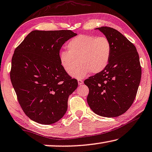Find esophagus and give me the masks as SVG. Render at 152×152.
I'll use <instances>...</instances> for the list:
<instances>
[{"mask_svg": "<svg viewBox=\"0 0 152 152\" xmlns=\"http://www.w3.org/2000/svg\"><path fill=\"white\" fill-rule=\"evenodd\" d=\"M78 84L79 85H82V84L83 83V80H81V79H78Z\"/></svg>", "mask_w": 152, "mask_h": 152, "instance_id": "obj_1", "label": "esophagus"}]
</instances>
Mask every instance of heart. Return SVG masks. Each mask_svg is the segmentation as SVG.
Listing matches in <instances>:
<instances>
[{
	"mask_svg": "<svg viewBox=\"0 0 152 152\" xmlns=\"http://www.w3.org/2000/svg\"><path fill=\"white\" fill-rule=\"evenodd\" d=\"M66 48L68 52L62 51L59 54L60 65L66 73L73 72L72 75L77 78L84 77L90 71L100 73L106 68L110 60L111 45L105 37L81 34L71 39ZM77 61L80 65L75 70Z\"/></svg>",
	"mask_w": 152,
	"mask_h": 152,
	"instance_id": "heart-1",
	"label": "heart"
}]
</instances>
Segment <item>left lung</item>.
<instances>
[{
	"mask_svg": "<svg viewBox=\"0 0 152 152\" xmlns=\"http://www.w3.org/2000/svg\"><path fill=\"white\" fill-rule=\"evenodd\" d=\"M96 29L109 39L111 53L106 68L84 81L89 88L87 102L97 115L115 118L124 113L136 97L141 77L139 53L117 30L107 26Z\"/></svg>",
	"mask_w": 152,
	"mask_h": 152,
	"instance_id": "8db88e82",
	"label": "left lung"
}]
</instances>
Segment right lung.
Here are the masks:
<instances>
[{"mask_svg":"<svg viewBox=\"0 0 152 152\" xmlns=\"http://www.w3.org/2000/svg\"><path fill=\"white\" fill-rule=\"evenodd\" d=\"M76 35L69 30H33L14 51L11 83L22 110L34 122L52 124L66 112L78 83L62 69L59 54L63 44Z\"/></svg>","mask_w":152,"mask_h":152,"instance_id":"add662e5","label":"right lung"}]
</instances>
